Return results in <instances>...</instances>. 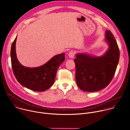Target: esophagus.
<instances>
[{
	"instance_id": "1",
	"label": "esophagus",
	"mask_w": 130,
	"mask_h": 130,
	"mask_svg": "<svg viewBox=\"0 0 130 130\" xmlns=\"http://www.w3.org/2000/svg\"><path fill=\"white\" fill-rule=\"evenodd\" d=\"M68 56L69 58H73L74 56V52L72 51H70L69 53H68Z\"/></svg>"
}]
</instances>
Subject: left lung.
<instances>
[{"label":"left lung","instance_id":"1","mask_svg":"<svg viewBox=\"0 0 130 130\" xmlns=\"http://www.w3.org/2000/svg\"><path fill=\"white\" fill-rule=\"evenodd\" d=\"M106 36L109 48L104 56L93 57L78 54L74 59L76 82L83 91L100 90L107 87L113 78L119 62V50L111 31L106 30Z\"/></svg>","mask_w":130,"mask_h":130}]
</instances>
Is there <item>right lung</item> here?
I'll use <instances>...</instances> for the list:
<instances>
[{"instance_id": "right-lung-1", "label": "right lung", "mask_w": 130, "mask_h": 130, "mask_svg": "<svg viewBox=\"0 0 130 130\" xmlns=\"http://www.w3.org/2000/svg\"><path fill=\"white\" fill-rule=\"evenodd\" d=\"M17 37L11 49L12 67L18 82L24 87L35 91H44L54 83L57 71L65 60V54L54 56L48 62L39 67L28 68L18 61L15 50Z\"/></svg>"}]
</instances>
